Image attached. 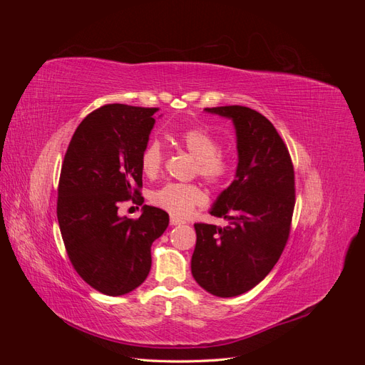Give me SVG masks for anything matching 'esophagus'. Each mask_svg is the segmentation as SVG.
Wrapping results in <instances>:
<instances>
[{
    "mask_svg": "<svg viewBox=\"0 0 365 365\" xmlns=\"http://www.w3.org/2000/svg\"><path fill=\"white\" fill-rule=\"evenodd\" d=\"M181 224H184V220L175 217V216H170V225H181Z\"/></svg>",
    "mask_w": 365,
    "mask_h": 365,
    "instance_id": "34e87169",
    "label": "esophagus"
}]
</instances>
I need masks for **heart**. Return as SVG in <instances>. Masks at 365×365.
Instances as JSON below:
<instances>
[{
    "label": "heart",
    "mask_w": 365,
    "mask_h": 365,
    "mask_svg": "<svg viewBox=\"0 0 365 365\" xmlns=\"http://www.w3.org/2000/svg\"><path fill=\"white\" fill-rule=\"evenodd\" d=\"M180 145L196 158L195 173L200 175L208 184L220 185L224 184L231 172H233V161L219 150V141L202 128H189L180 132ZM164 152L158 141H150L143 149L140 157L141 170L148 178H157L163 170ZM205 202V193L200 185L195 182H169L161 189L152 193V204L165 212L184 217L197 205Z\"/></svg>",
    "instance_id": "heart-1"
}]
</instances>
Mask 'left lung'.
Returning <instances> with one entry per match:
<instances>
[{"label": "left lung", "instance_id": "obj_1", "mask_svg": "<svg viewBox=\"0 0 365 365\" xmlns=\"http://www.w3.org/2000/svg\"><path fill=\"white\" fill-rule=\"evenodd\" d=\"M205 111L233 120L239 163L236 180L210 212L228 225L195 224L192 274L207 292L236 297L267 277L289 239L294 165L277 129L260 113L239 105Z\"/></svg>", "mask_w": 365, "mask_h": 365}]
</instances>
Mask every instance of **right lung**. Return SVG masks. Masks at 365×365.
<instances>
[{
  "instance_id": "add662e5",
  "label": "right lung",
  "mask_w": 365,
  "mask_h": 365,
  "mask_svg": "<svg viewBox=\"0 0 365 365\" xmlns=\"http://www.w3.org/2000/svg\"><path fill=\"white\" fill-rule=\"evenodd\" d=\"M158 108L109 103L77 126L62 163L58 220L76 272L105 295L134 291L150 271L152 242L169 215L145 205L138 219L118 216L121 202L141 205L140 157Z\"/></svg>"
}]
</instances>
